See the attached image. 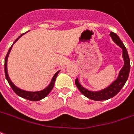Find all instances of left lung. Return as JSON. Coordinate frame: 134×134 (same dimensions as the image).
Masks as SVG:
<instances>
[{"label": "left lung", "mask_w": 134, "mask_h": 134, "mask_svg": "<svg viewBox=\"0 0 134 134\" xmlns=\"http://www.w3.org/2000/svg\"><path fill=\"white\" fill-rule=\"evenodd\" d=\"M110 37L112 38L114 43L117 44L120 48H122V59L124 62V64L122 69L120 70L118 74V76L116 78L115 80H114L113 83L104 89L99 90L97 91H90L87 89L79 83L78 78H76L75 81L77 88L80 91L81 93H83L85 96L88 98L90 99L94 100V101H102V100H107L109 99H111L115 96L117 93L119 92L121 90L122 87L124 86L125 83L128 80L129 77V72H130V59H129L128 51L126 50V48L125 47L124 44L122 43L121 40L114 32H111Z\"/></svg>", "instance_id": "obj_1"}]
</instances>
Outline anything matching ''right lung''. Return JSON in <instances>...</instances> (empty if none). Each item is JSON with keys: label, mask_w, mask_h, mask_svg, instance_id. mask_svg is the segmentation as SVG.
Wrapping results in <instances>:
<instances>
[{"label": "right lung", "mask_w": 134, "mask_h": 134, "mask_svg": "<svg viewBox=\"0 0 134 134\" xmlns=\"http://www.w3.org/2000/svg\"><path fill=\"white\" fill-rule=\"evenodd\" d=\"M25 33H26V32H25ZM25 33H23V34H21V35H19L18 38L15 40V41L14 42V43L12 44L11 48H9L8 53L6 54V57H5V64H4V67H4V70H5V77H6V80L8 81V83H9V85L11 86L13 91H14L15 93H16L19 96H20L21 98H24V99H26L30 100V101H39V100L43 99V98H45L48 93L51 92V91L52 90V88H54L55 80H56V78H57V77L58 74H59L60 70L57 71L56 73L54 74V75L53 76V77H52V80H51V83H50V84H49L46 88H45L44 89L41 90V91H28L22 90L21 89V88H18L16 86H15L14 84L12 83V81L11 80V79H10L9 76H8V69H7V61H8V55H9L10 52H11V50H12V47H13V45L14 44L16 41H18L19 38H21V36H22L23 35H25Z\"/></svg>", "instance_id": "right-lung-1"}]
</instances>
